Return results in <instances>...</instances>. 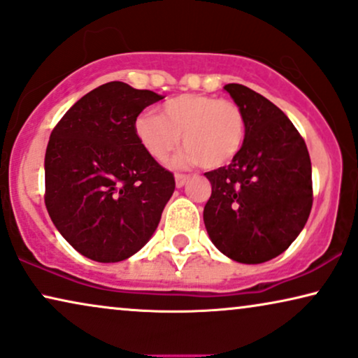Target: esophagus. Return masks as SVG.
<instances>
[{
  "label": "esophagus",
  "mask_w": 358,
  "mask_h": 358,
  "mask_svg": "<svg viewBox=\"0 0 358 358\" xmlns=\"http://www.w3.org/2000/svg\"><path fill=\"white\" fill-rule=\"evenodd\" d=\"M188 180H189V176H188V175H182V173L175 175V183H176V188H182V187H185V185H187Z\"/></svg>",
  "instance_id": "esophagus-1"
}]
</instances>
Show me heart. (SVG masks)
Returning <instances> with one entry per match:
<instances>
[{
  "instance_id": "1",
  "label": "heart",
  "mask_w": 358,
  "mask_h": 358,
  "mask_svg": "<svg viewBox=\"0 0 358 358\" xmlns=\"http://www.w3.org/2000/svg\"><path fill=\"white\" fill-rule=\"evenodd\" d=\"M134 132L147 154L165 162L178 149L183 136L187 150L176 157L178 169L203 164L221 169L241 154L247 122L239 104L208 94H182L162 106L160 116L144 113L136 117Z\"/></svg>"
}]
</instances>
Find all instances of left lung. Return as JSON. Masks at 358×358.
<instances>
[{
    "mask_svg": "<svg viewBox=\"0 0 358 358\" xmlns=\"http://www.w3.org/2000/svg\"><path fill=\"white\" fill-rule=\"evenodd\" d=\"M247 132L241 154L208 171L211 198L203 219L219 252L241 264H264L292 245L313 206L311 159L280 108L254 90L229 83Z\"/></svg>",
    "mask_w": 358,
    "mask_h": 358,
    "instance_id": "obj_1",
    "label": "left lung"
}]
</instances>
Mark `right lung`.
<instances>
[{
	"label": "right lung",
	"mask_w": 358,
	"mask_h": 358,
	"mask_svg": "<svg viewBox=\"0 0 358 358\" xmlns=\"http://www.w3.org/2000/svg\"><path fill=\"white\" fill-rule=\"evenodd\" d=\"M164 99L109 82L80 98L52 131L45 150V206L76 252L101 264L129 259L159 226L173 173L137 141L136 117Z\"/></svg>",
	"instance_id": "obj_1"
}]
</instances>
